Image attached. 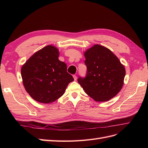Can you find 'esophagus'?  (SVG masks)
<instances>
[{
    "label": "esophagus",
    "instance_id": "obj_1",
    "mask_svg": "<svg viewBox=\"0 0 148 148\" xmlns=\"http://www.w3.org/2000/svg\"><path fill=\"white\" fill-rule=\"evenodd\" d=\"M73 78H74V80H75V81H76V80H77V75H74L73 76Z\"/></svg>",
    "mask_w": 148,
    "mask_h": 148
}]
</instances>
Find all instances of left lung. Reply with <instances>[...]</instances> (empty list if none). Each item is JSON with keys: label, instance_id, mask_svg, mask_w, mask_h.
Returning a JSON list of instances; mask_svg holds the SVG:
<instances>
[{"label": "left lung", "instance_id": "1", "mask_svg": "<svg viewBox=\"0 0 148 148\" xmlns=\"http://www.w3.org/2000/svg\"><path fill=\"white\" fill-rule=\"evenodd\" d=\"M84 56L86 77H79L78 82L95 101H109L123 87L126 73L123 65L110 49L99 44L87 49Z\"/></svg>", "mask_w": 148, "mask_h": 148}]
</instances>
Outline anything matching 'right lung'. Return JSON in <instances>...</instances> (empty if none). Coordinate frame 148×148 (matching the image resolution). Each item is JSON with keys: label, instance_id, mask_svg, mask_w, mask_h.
I'll use <instances>...</instances> for the list:
<instances>
[{"label": "right lung", "instance_id": "1", "mask_svg": "<svg viewBox=\"0 0 148 148\" xmlns=\"http://www.w3.org/2000/svg\"><path fill=\"white\" fill-rule=\"evenodd\" d=\"M59 56V49L48 45L35 52L21 66L23 86L35 101L43 104L56 101L74 80Z\"/></svg>", "mask_w": 148, "mask_h": 148}]
</instances>
